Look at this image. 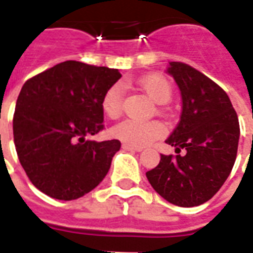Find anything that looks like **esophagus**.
Returning a JSON list of instances; mask_svg holds the SVG:
<instances>
[{
	"label": "esophagus",
	"instance_id": "1",
	"mask_svg": "<svg viewBox=\"0 0 253 253\" xmlns=\"http://www.w3.org/2000/svg\"><path fill=\"white\" fill-rule=\"evenodd\" d=\"M122 148L125 150H131V152H142V148H135V146H131V145H127V143H123Z\"/></svg>",
	"mask_w": 253,
	"mask_h": 253
}]
</instances>
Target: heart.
Instances as JSON below:
<instances>
[{"label":"heart","mask_w":253,"mask_h":253,"mask_svg":"<svg viewBox=\"0 0 253 253\" xmlns=\"http://www.w3.org/2000/svg\"><path fill=\"white\" fill-rule=\"evenodd\" d=\"M139 86L145 90L156 104H165L172 97V86L169 81L160 74H150L139 80ZM101 110L105 116L115 119L123 110V88L121 84H114L105 90L101 99ZM112 137L123 143L135 148H143L159 139L165 134V127L157 121L141 122L134 119L118 123L111 130Z\"/></svg>","instance_id":"heart-1"}]
</instances>
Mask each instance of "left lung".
<instances>
[{"mask_svg":"<svg viewBox=\"0 0 253 253\" xmlns=\"http://www.w3.org/2000/svg\"><path fill=\"white\" fill-rule=\"evenodd\" d=\"M181 93V115L165 142L184 156L161 154L146 172L154 191L172 205L199 206L217 194L233 168L240 126L226 92L194 67L169 62L167 70Z\"/></svg>","mask_w":253,"mask_h":253,"instance_id":"1","label":"left lung"}]
</instances>
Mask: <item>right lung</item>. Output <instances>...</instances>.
<instances>
[{
  "label": "right lung",
  "instance_id": "1",
  "mask_svg": "<svg viewBox=\"0 0 253 253\" xmlns=\"http://www.w3.org/2000/svg\"><path fill=\"white\" fill-rule=\"evenodd\" d=\"M121 77L118 69L66 61L23 85L13 116L14 146L38 190L73 201L104 179L121 142L86 137L103 130V94Z\"/></svg>",
  "mask_w": 253,
  "mask_h": 253
}]
</instances>
